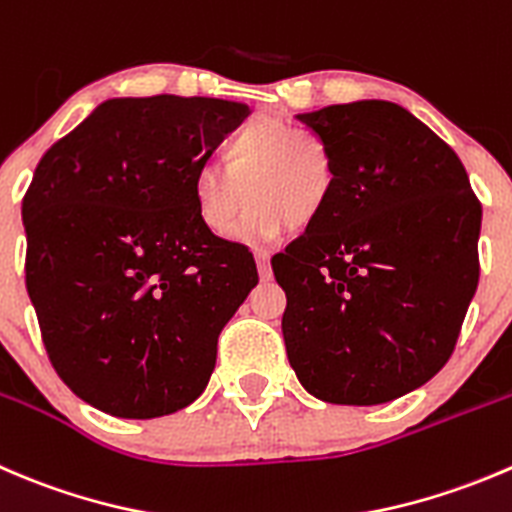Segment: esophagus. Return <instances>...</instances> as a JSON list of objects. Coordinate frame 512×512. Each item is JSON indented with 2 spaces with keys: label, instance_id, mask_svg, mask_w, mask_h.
<instances>
[{
  "label": "esophagus",
  "instance_id": "esophagus-1",
  "mask_svg": "<svg viewBox=\"0 0 512 512\" xmlns=\"http://www.w3.org/2000/svg\"><path fill=\"white\" fill-rule=\"evenodd\" d=\"M255 260H257V272H260L262 280H270V277H272V270H270V252L262 250V247H257V250H255Z\"/></svg>",
  "mask_w": 512,
  "mask_h": 512
}]
</instances>
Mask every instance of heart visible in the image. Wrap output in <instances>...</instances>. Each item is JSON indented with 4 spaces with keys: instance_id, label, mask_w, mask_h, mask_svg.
Listing matches in <instances>:
<instances>
[{
    "instance_id": "heart-1",
    "label": "heart",
    "mask_w": 512,
    "mask_h": 512,
    "mask_svg": "<svg viewBox=\"0 0 512 512\" xmlns=\"http://www.w3.org/2000/svg\"><path fill=\"white\" fill-rule=\"evenodd\" d=\"M225 167H202L192 182L197 217L220 237L235 232L245 195L252 202L245 235L272 237L285 225L295 232L310 227L337 185L330 145L277 117L247 124L225 147Z\"/></svg>"
}]
</instances>
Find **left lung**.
<instances>
[{
	"label": "left lung",
	"instance_id": "left-lung-1",
	"mask_svg": "<svg viewBox=\"0 0 512 512\" xmlns=\"http://www.w3.org/2000/svg\"><path fill=\"white\" fill-rule=\"evenodd\" d=\"M330 145V205L272 257L287 360L335 405H380L450 360L480 277V207L428 124L365 99L297 114Z\"/></svg>",
	"mask_w": 512,
	"mask_h": 512
}]
</instances>
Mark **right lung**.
Returning <instances> with one entry per match:
<instances>
[{"mask_svg":"<svg viewBox=\"0 0 512 512\" xmlns=\"http://www.w3.org/2000/svg\"><path fill=\"white\" fill-rule=\"evenodd\" d=\"M247 114L212 97L107 99L39 160L22 200L27 292L49 362L92 408L160 418L207 388L257 267L202 225L192 182Z\"/></svg>","mask_w":512,"mask_h":512,"instance_id":"1","label":"right lung"}]
</instances>
